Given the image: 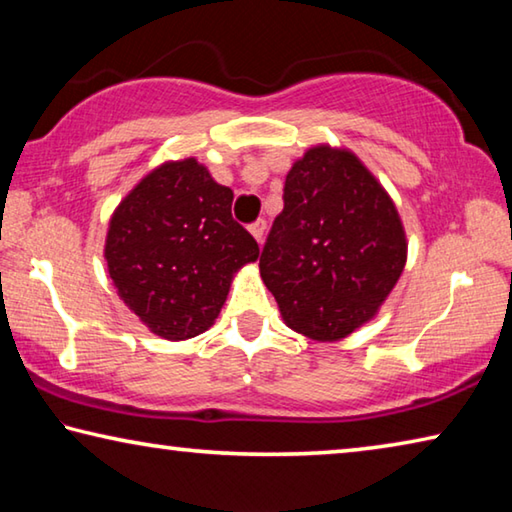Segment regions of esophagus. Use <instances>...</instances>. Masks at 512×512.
Returning <instances> with one entry per match:
<instances>
[{"mask_svg":"<svg viewBox=\"0 0 512 512\" xmlns=\"http://www.w3.org/2000/svg\"><path fill=\"white\" fill-rule=\"evenodd\" d=\"M248 230H250V235H253V237L259 241V244H262L264 232H266V221H264V219H257L255 223L248 225Z\"/></svg>","mask_w":512,"mask_h":512,"instance_id":"34e87169","label":"esophagus"}]
</instances>
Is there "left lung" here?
I'll use <instances>...</instances> for the list:
<instances>
[{
    "label": "left lung",
    "instance_id": "1",
    "mask_svg": "<svg viewBox=\"0 0 512 512\" xmlns=\"http://www.w3.org/2000/svg\"><path fill=\"white\" fill-rule=\"evenodd\" d=\"M284 210L259 255L262 280L296 332L352 334L400 280L406 239L395 205L350 151L309 149L284 180Z\"/></svg>",
    "mask_w": 512,
    "mask_h": 512
}]
</instances>
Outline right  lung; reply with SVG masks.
Masks as SVG:
<instances>
[{"instance_id":"obj_1","label":"right lung","mask_w":512,"mask_h":512,"mask_svg":"<svg viewBox=\"0 0 512 512\" xmlns=\"http://www.w3.org/2000/svg\"><path fill=\"white\" fill-rule=\"evenodd\" d=\"M230 210L232 189L187 158L151 171L112 214L110 277L153 334L169 341L203 334L219 316L232 273L259 257L257 241Z\"/></svg>"}]
</instances>
